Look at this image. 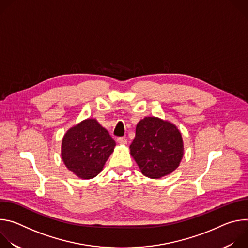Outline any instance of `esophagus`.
<instances>
[{"instance_id": "1", "label": "esophagus", "mask_w": 248, "mask_h": 248, "mask_svg": "<svg viewBox=\"0 0 248 248\" xmlns=\"http://www.w3.org/2000/svg\"><path fill=\"white\" fill-rule=\"evenodd\" d=\"M117 141H118V143L121 144V145H125L126 144V139L124 138V137H119L117 139Z\"/></svg>"}]
</instances>
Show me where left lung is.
I'll return each instance as SVG.
<instances>
[{
  "label": "left lung",
  "instance_id": "obj_1",
  "mask_svg": "<svg viewBox=\"0 0 248 248\" xmlns=\"http://www.w3.org/2000/svg\"><path fill=\"white\" fill-rule=\"evenodd\" d=\"M129 149L142 174L153 180L176 170L185 152L180 129L157 117H146L137 124Z\"/></svg>",
  "mask_w": 248,
  "mask_h": 248
}]
</instances>
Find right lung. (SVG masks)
Instances as JSON below:
<instances>
[{
	"instance_id": "right-lung-1",
	"label": "right lung",
	"mask_w": 248,
	"mask_h": 248,
	"mask_svg": "<svg viewBox=\"0 0 248 248\" xmlns=\"http://www.w3.org/2000/svg\"><path fill=\"white\" fill-rule=\"evenodd\" d=\"M115 146L107 129L96 119H86L64 133L61 156L67 170L78 178L90 180L102 171Z\"/></svg>"
}]
</instances>
